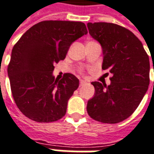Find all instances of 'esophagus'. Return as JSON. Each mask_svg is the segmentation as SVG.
Wrapping results in <instances>:
<instances>
[{"mask_svg":"<svg viewBox=\"0 0 154 154\" xmlns=\"http://www.w3.org/2000/svg\"><path fill=\"white\" fill-rule=\"evenodd\" d=\"M86 83H87V82L84 81V80H80V86L84 85V84H86Z\"/></svg>","mask_w":154,"mask_h":154,"instance_id":"esophagus-1","label":"esophagus"}]
</instances>
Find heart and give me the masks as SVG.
<instances>
[{
	"label": "heart",
	"mask_w": 154,
	"mask_h": 154,
	"mask_svg": "<svg viewBox=\"0 0 154 154\" xmlns=\"http://www.w3.org/2000/svg\"><path fill=\"white\" fill-rule=\"evenodd\" d=\"M79 72H80V73H83V70H82V69H80Z\"/></svg>",
	"instance_id": "b5f03b06"
}]
</instances>
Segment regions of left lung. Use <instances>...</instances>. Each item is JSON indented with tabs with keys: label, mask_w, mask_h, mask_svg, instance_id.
Listing matches in <instances>:
<instances>
[{
	"label": "left lung",
	"mask_w": 154,
	"mask_h": 154,
	"mask_svg": "<svg viewBox=\"0 0 154 154\" xmlns=\"http://www.w3.org/2000/svg\"><path fill=\"white\" fill-rule=\"evenodd\" d=\"M88 29L103 49L102 69L109 70L112 76L109 86L92 82L95 94L88 101L87 111L95 121L119 123L133 114L147 92L150 82L149 57L138 38L122 26L88 23Z\"/></svg>",
	"instance_id": "1"
}]
</instances>
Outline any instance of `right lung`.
<instances>
[{
    "instance_id": "obj_1",
    "label": "right lung",
    "mask_w": 154,
    "mask_h": 154,
    "mask_svg": "<svg viewBox=\"0 0 154 154\" xmlns=\"http://www.w3.org/2000/svg\"><path fill=\"white\" fill-rule=\"evenodd\" d=\"M82 22L42 21L23 33L11 51L7 67L12 97L20 111L36 122H54L66 115L67 102L79 86L71 73L56 81L54 65L70 45L87 34Z\"/></svg>"
}]
</instances>
